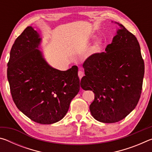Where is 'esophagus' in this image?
Wrapping results in <instances>:
<instances>
[{
    "mask_svg": "<svg viewBox=\"0 0 152 152\" xmlns=\"http://www.w3.org/2000/svg\"><path fill=\"white\" fill-rule=\"evenodd\" d=\"M83 76H84V72H82V70H79L78 71V77H79V78L81 79L82 77H83Z\"/></svg>",
    "mask_w": 152,
    "mask_h": 152,
    "instance_id": "34e87169",
    "label": "esophagus"
}]
</instances>
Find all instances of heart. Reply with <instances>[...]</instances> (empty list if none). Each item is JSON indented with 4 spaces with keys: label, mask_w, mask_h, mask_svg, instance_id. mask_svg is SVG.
<instances>
[{
    "label": "heart",
    "mask_w": 152,
    "mask_h": 152,
    "mask_svg": "<svg viewBox=\"0 0 152 152\" xmlns=\"http://www.w3.org/2000/svg\"><path fill=\"white\" fill-rule=\"evenodd\" d=\"M96 37L97 35L96 34H93V33L90 34L86 37V42H91V41L94 40ZM104 44V40L102 38L96 39L87 50L86 52V57L87 58H90L99 53L101 51L102 48H103Z\"/></svg>",
    "instance_id": "b5f03b06"
}]
</instances>
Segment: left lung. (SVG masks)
I'll use <instances>...</instances> for the list:
<instances>
[{"mask_svg": "<svg viewBox=\"0 0 152 152\" xmlns=\"http://www.w3.org/2000/svg\"><path fill=\"white\" fill-rule=\"evenodd\" d=\"M105 52L88 58L81 79L84 90L92 91L90 105L98 121L113 123L125 118L137 106L142 89L144 61L137 38L123 25Z\"/></svg>", "mask_w": 152, "mask_h": 152, "instance_id": "1", "label": "left lung"}]
</instances>
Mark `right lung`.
Masks as SVG:
<instances>
[{
  "instance_id": "1",
  "label": "right lung",
  "mask_w": 152,
  "mask_h": 152,
  "mask_svg": "<svg viewBox=\"0 0 152 152\" xmlns=\"http://www.w3.org/2000/svg\"><path fill=\"white\" fill-rule=\"evenodd\" d=\"M42 39L27 27L12 45L7 78L15 104L24 115L40 124L62 119L80 91L78 67L66 71L51 67L40 50Z\"/></svg>"
}]
</instances>
